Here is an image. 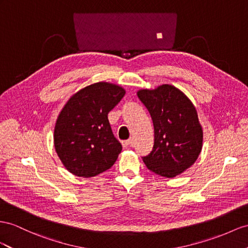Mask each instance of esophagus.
I'll use <instances>...</instances> for the list:
<instances>
[{
	"label": "esophagus",
	"instance_id": "esophagus-1",
	"mask_svg": "<svg viewBox=\"0 0 248 248\" xmlns=\"http://www.w3.org/2000/svg\"><path fill=\"white\" fill-rule=\"evenodd\" d=\"M123 145L124 148H129V147H132L133 145V139H128V140H124L122 141Z\"/></svg>",
	"mask_w": 248,
	"mask_h": 248
}]
</instances>
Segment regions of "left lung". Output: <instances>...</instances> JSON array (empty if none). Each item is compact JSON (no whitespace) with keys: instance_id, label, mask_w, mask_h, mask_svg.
<instances>
[{"instance_id":"1","label":"left lung","mask_w":248,"mask_h":248,"mask_svg":"<svg viewBox=\"0 0 248 248\" xmlns=\"http://www.w3.org/2000/svg\"><path fill=\"white\" fill-rule=\"evenodd\" d=\"M137 95L154 124V147L142 157L143 162L162 177L180 175L193 166L202 149L203 132L194 105L170 85L140 90Z\"/></svg>"}]
</instances>
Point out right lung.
<instances>
[{
    "label": "right lung",
    "mask_w": 248,
    "mask_h": 248,
    "mask_svg": "<svg viewBox=\"0 0 248 248\" xmlns=\"http://www.w3.org/2000/svg\"><path fill=\"white\" fill-rule=\"evenodd\" d=\"M122 87L96 82L69 99L56 120L54 147L75 176L93 177L109 170L122 152L108 114L124 96Z\"/></svg>",
    "instance_id": "1"
}]
</instances>
